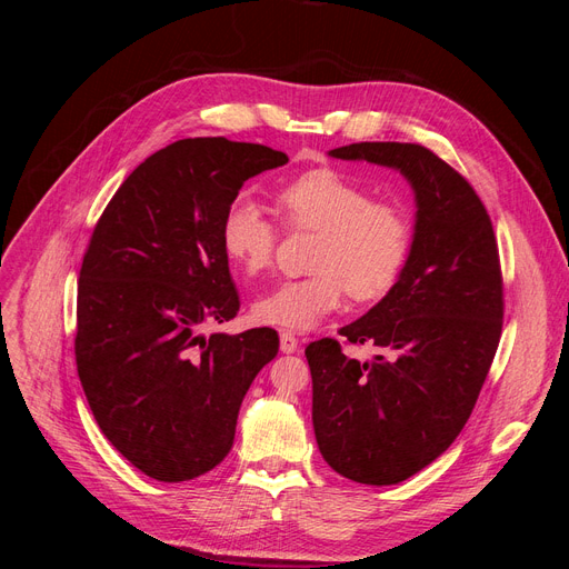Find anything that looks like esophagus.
<instances>
[{
    "mask_svg": "<svg viewBox=\"0 0 569 569\" xmlns=\"http://www.w3.org/2000/svg\"><path fill=\"white\" fill-rule=\"evenodd\" d=\"M280 349H282V353H295L299 349V339L291 332H282L280 335Z\"/></svg>",
    "mask_w": 569,
    "mask_h": 569,
    "instance_id": "1",
    "label": "esophagus"
}]
</instances>
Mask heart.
I'll use <instances>...</instances> for the list:
<instances>
[{
	"mask_svg": "<svg viewBox=\"0 0 569 569\" xmlns=\"http://www.w3.org/2000/svg\"><path fill=\"white\" fill-rule=\"evenodd\" d=\"M274 211L295 232H316L301 280H287L256 299V322L284 332L313 330L343 295L368 303L399 282L412 247V222L401 203L375 199L372 189L337 168H313L274 192ZM280 230L249 197H237L220 218V247L247 274L274 261Z\"/></svg>",
	"mask_w": 569,
	"mask_h": 569,
	"instance_id": "1",
	"label": "heart"
}]
</instances>
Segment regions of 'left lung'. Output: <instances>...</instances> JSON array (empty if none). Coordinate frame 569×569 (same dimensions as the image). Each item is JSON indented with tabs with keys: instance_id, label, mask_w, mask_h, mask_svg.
Masks as SVG:
<instances>
[{
	"instance_id": "left-lung-1",
	"label": "left lung",
	"mask_w": 569,
	"mask_h": 569,
	"mask_svg": "<svg viewBox=\"0 0 569 569\" xmlns=\"http://www.w3.org/2000/svg\"><path fill=\"white\" fill-rule=\"evenodd\" d=\"M330 157L401 170L416 192L403 274L339 330L349 343L370 341L382 353L360 363L330 337L306 347L327 465L360 485H399L449 449L477 403L503 327L501 258L485 203L435 151L358 142Z\"/></svg>"
}]
</instances>
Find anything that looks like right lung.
<instances>
[{
	"label": "right lung",
	"instance_id": "1",
	"mask_svg": "<svg viewBox=\"0 0 569 569\" xmlns=\"http://www.w3.org/2000/svg\"><path fill=\"white\" fill-rule=\"evenodd\" d=\"M287 161L226 137L178 140L137 166L97 220L78 280V377L101 432L147 477L213 470L253 377L278 356L270 327H201L239 311L222 213L249 178Z\"/></svg>",
	"mask_w": 569,
	"mask_h": 569
}]
</instances>
